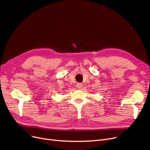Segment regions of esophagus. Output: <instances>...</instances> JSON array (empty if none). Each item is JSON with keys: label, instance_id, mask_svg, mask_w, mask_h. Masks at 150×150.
<instances>
[{"label": "esophagus", "instance_id": "1", "mask_svg": "<svg viewBox=\"0 0 150 150\" xmlns=\"http://www.w3.org/2000/svg\"><path fill=\"white\" fill-rule=\"evenodd\" d=\"M82 84L81 83H77L76 84V87L78 88V89H81L82 88Z\"/></svg>", "mask_w": 150, "mask_h": 150}]
</instances>
